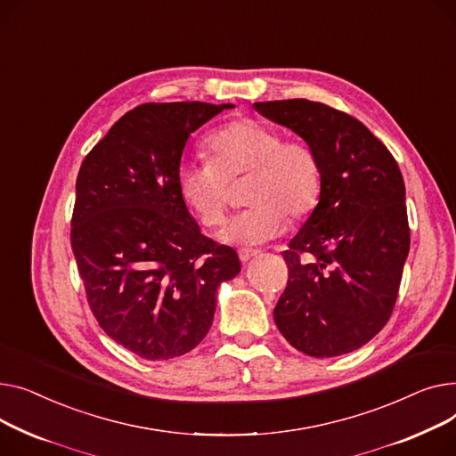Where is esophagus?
Instances as JSON below:
<instances>
[{"mask_svg": "<svg viewBox=\"0 0 456 456\" xmlns=\"http://www.w3.org/2000/svg\"><path fill=\"white\" fill-rule=\"evenodd\" d=\"M237 256H239L240 263H248L252 257H256V252H252V250H239Z\"/></svg>", "mask_w": 456, "mask_h": 456, "instance_id": "obj_1", "label": "esophagus"}]
</instances>
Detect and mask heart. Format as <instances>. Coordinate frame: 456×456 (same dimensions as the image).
<instances>
[{
  "instance_id": "heart-1",
  "label": "heart",
  "mask_w": 456,
  "mask_h": 456,
  "mask_svg": "<svg viewBox=\"0 0 456 456\" xmlns=\"http://www.w3.org/2000/svg\"><path fill=\"white\" fill-rule=\"evenodd\" d=\"M209 159L182 162L176 187L200 226L224 223L230 204L228 183L247 176V209L233 217L223 239L239 245H261L278 237L285 216L307 217L322 193V166L313 145L261 119L240 118L211 132L206 140Z\"/></svg>"
}]
</instances>
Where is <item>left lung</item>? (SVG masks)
Masks as SVG:
<instances>
[{"label":"left lung","mask_w":456,"mask_h":456,"mask_svg":"<svg viewBox=\"0 0 456 456\" xmlns=\"http://www.w3.org/2000/svg\"><path fill=\"white\" fill-rule=\"evenodd\" d=\"M254 104L307 140L322 166L320 202L283 252L289 280L274 322L305 355L355 352L387 326L397 300L411 248L403 176L350 114L307 99Z\"/></svg>","instance_id":"8db88e82"}]
</instances>
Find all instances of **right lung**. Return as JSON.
I'll return each mask as SVG.
<instances>
[{"label": "right lung", "mask_w": 456, "mask_h": 456, "mask_svg": "<svg viewBox=\"0 0 456 456\" xmlns=\"http://www.w3.org/2000/svg\"><path fill=\"white\" fill-rule=\"evenodd\" d=\"M233 104L145 102L86 154L75 183L71 250L101 330L147 361L206 337L217 287L239 274L230 247L200 233L176 187L187 138Z\"/></svg>", "instance_id": "1"}]
</instances>
